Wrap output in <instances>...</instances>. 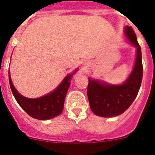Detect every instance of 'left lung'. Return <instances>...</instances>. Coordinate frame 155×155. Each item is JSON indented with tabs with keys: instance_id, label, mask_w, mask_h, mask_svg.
<instances>
[{
	"instance_id": "1",
	"label": "left lung",
	"mask_w": 155,
	"mask_h": 155,
	"mask_svg": "<svg viewBox=\"0 0 155 155\" xmlns=\"http://www.w3.org/2000/svg\"><path fill=\"white\" fill-rule=\"evenodd\" d=\"M125 33L128 40L137 48L135 66L126 82L123 85L113 86L89 78L87 92L90 108L100 117H110L124 112L136 99L140 88L143 74L141 47L132 27L127 26Z\"/></svg>"
}]
</instances>
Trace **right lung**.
<instances>
[{
  "label": "right lung",
  "mask_w": 155,
  "mask_h": 155,
  "mask_svg": "<svg viewBox=\"0 0 155 155\" xmlns=\"http://www.w3.org/2000/svg\"><path fill=\"white\" fill-rule=\"evenodd\" d=\"M71 77V74L66 76L60 85L53 93L38 99H28L19 94L13 87L10 73L9 82L16 102L28 115L38 120H48L62 113Z\"/></svg>",
  "instance_id": "obj_1"
}]
</instances>
